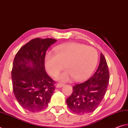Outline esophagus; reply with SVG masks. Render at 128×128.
Returning <instances> with one entry per match:
<instances>
[{"label":"esophagus","mask_w":128,"mask_h":128,"mask_svg":"<svg viewBox=\"0 0 128 128\" xmlns=\"http://www.w3.org/2000/svg\"><path fill=\"white\" fill-rule=\"evenodd\" d=\"M64 85V84H58L56 86V88H62Z\"/></svg>","instance_id":"1"}]
</instances>
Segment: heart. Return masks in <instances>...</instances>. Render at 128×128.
Here are the masks:
<instances>
[{"mask_svg":"<svg viewBox=\"0 0 128 128\" xmlns=\"http://www.w3.org/2000/svg\"><path fill=\"white\" fill-rule=\"evenodd\" d=\"M98 61L96 49L82 43L71 42L55 48V52H48L45 56V66L50 74L55 76L64 66L66 70L56 76L59 81L66 82L73 78L82 81L94 72Z\"/></svg>","mask_w":128,"mask_h":128,"instance_id":"heart-1","label":"heart"}]
</instances>
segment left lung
Listing matches in <instances>:
<instances>
[{
	"instance_id": "1",
	"label": "left lung",
	"mask_w": 128,
	"mask_h": 128,
	"mask_svg": "<svg viewBox=\"0 0 128 128\" xmlns=\"http://www.w3.org/2000/svg\"><path fill=\"white\" fill-rule=\"evenodd\" d=\"M110 73L104 56L100 54L98 69L92 77L73 87V92L66 99L71 111L84 114L96 109L104 96L109 84Z\"/></svg>"
}]
</instances>
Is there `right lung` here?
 <instances>
[{
	"mask_svg": "<svg viewBox=\"0 0 128 128\" xmlns=\"http://www.w3.org/2000/svg\"><path fill=\"white\" fill-rule=\"evenodd\" d=\"M57 40L36 38L17 52L11 72L12 87L19 104L30 112L46 108L55 91V82L45 70L47 50Z\"/></svg>",
	"mask_w": 128,
	"mask_h": 128,
	"instance_id": "add662e5",
	"label": "right lung"
}]
</instances>
